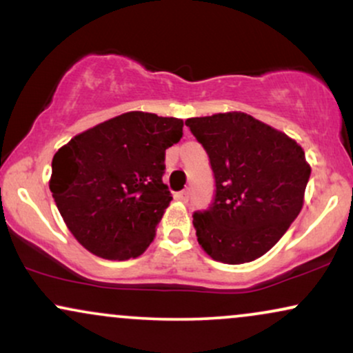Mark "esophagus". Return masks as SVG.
Listing matches in <instances>:
<instances>
[{
	"label": "esophagus",
	"mask_w": 353,
	"mask_h": 353,
	"mask_svg": "<svg viewBox=\"0 0 353 353\" xmlns=\"http://www.w3.org/2000/svg\"><path fill=\"white\" fill-rule=\"evenodd\" d=\"M176 197L179 199V200H182V202H187V200H189V197H190V189H189V187H185V189H182L181 192H177Z\"/></svg>",
	"instance_id": "34e87169"
}]
</instances>
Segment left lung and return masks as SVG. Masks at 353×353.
<instances>
[{"label":"left lung","instance_id":"left-lung-1","mask_svg":"<svg viewBox=\"0 0 353 353\" xmlns=\"http://www.w3.org/2000/svg\"><path fill=\"white\" fill-rule=\"evenodd\" d=\"M207 151L215 195L194 213L199 244L223 264H244L287 233L303 207L311 168L295 140L244 112L187 119Z\"/></svg>","mask_w":353,"mask_h":353}]
</instances>
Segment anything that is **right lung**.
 <instances>
[{"instance_id": "1", "label": "right lung", "mask_w": 353, "mask_h": 353, "mask_svg": "<svg viewBox=\"0 0 353 353\" xmlns=\"http://www.w3.org/2000/svg\"><path fill=\"white\" fill-rule=\"evenodd\" d=\"M184 122L127 112L79 133L53 156L50 192L89 252L127 261L145 252L171 202L164 154Z\"/></svg>"}]
</instances>
